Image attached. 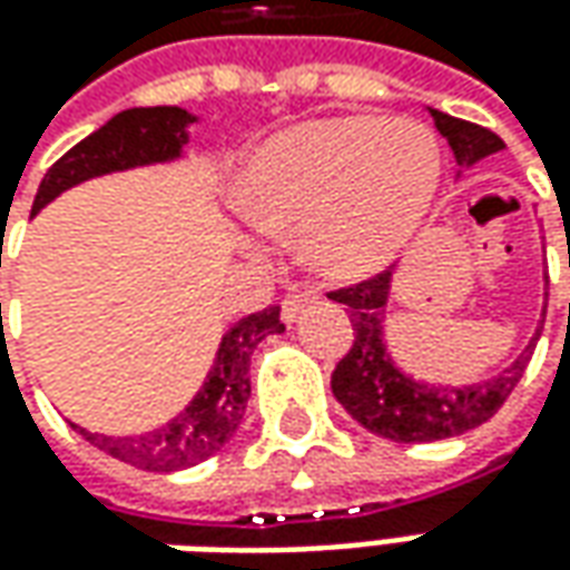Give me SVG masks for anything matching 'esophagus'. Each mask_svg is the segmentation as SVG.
<instances>
[{"instance_id":"obj_1","label":"esophagus","mask_w":570,"mask_h":570,"mask_svg":"<svg viewBox=\"0 0 570 570\" xmlns=\"http://www.w3.org/2000/svg\"><path fill=\"white\" fill-rule=\"evenodd\" d=\"M318 299V293L315 289H299V293H289L284 299V322H296L299 315H303L308 305Z\"/></svg>"}]
</instances>
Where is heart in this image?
Returning a JSON list of instances; mask_svg holds the SVG:
<instances>
[{
  "label": "heart",
  "instance_id": "heart-1",
  "mask_svg": "<svg viewBox=\"0 0 570 570\" xmlns=\"http://www.w3.org/2000/svg\"><path fill=\"white\" fill-rule=\"evenodd\" d=\"M439 183L442 154L422 126L337 116L286 128L252 150L239 195L265 229H303L318 274L363 281L410 246Z\"/></svg>",
  "mask_w": 570,
  "mask_h": 570
}]
</instances>
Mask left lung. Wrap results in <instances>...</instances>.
<instances>
[{
	"label": "left lung",
	"instance_id": "left-lung-1",
	"mask_svg": "<svg viewBox=\"0 0 570 570\" xmlns=\"http://www.w3.org/2000/svg\"><path fill=\"white\" fill-rule=\"evenodd\" d=\"M429 116L435 119L442 138H448L454 160L461 167H473L476 160L504 148V141L495 131L476 122L454 119L442 109H429ZM391 277H394L391 271H382L363 284L327 293V299L346 305L353 331H356L350 353L331 375L334 397L363 429L403 444L454 439L492 420L501 403L508 401V394L514 391V384L520 382L523 368L533 356V346L540 341V331L518 360L489 382L463 384V387L416 382L403 375L384 346V315H387L384 305L391 296Z\"/></svg>",
	"mask_w": 570,
	"mask_h": 570
}]
</instances>
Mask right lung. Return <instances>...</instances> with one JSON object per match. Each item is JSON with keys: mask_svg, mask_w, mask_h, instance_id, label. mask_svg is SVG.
I'll return each mask as SVG.
<instances>
[{"mask_svg": "<svg viewBox=\"0 0 570 570\" xmlns=\"http://www.w3.org/2000/svg\"><path fill=\"white\" fill-rule=\"evenodd\" d=\"M191 122L195 116L183 107H135L116 112L107 126H100L85 141H78L47 169L30 207V217L40 214L66 188L88 183L94 176L179 160ZM281 331H284L281 305H271L265 312L239 318L224 334L202 391L191 397V403L176 420H169L154 432L116 439V435L88 432L81 425L75 429L90 444L107 451L109 458L131 463L138 470H150V473H173V470H186V466L207 461L224 444H229L243 422L248 394H252L248 365H252L255 346L262 344L267 334H281Z\"/></svg>", "mask_w": 570, "mask_h": 570, "instance_id": "right-lung-1", "label": "right lung"}]
</instances>
